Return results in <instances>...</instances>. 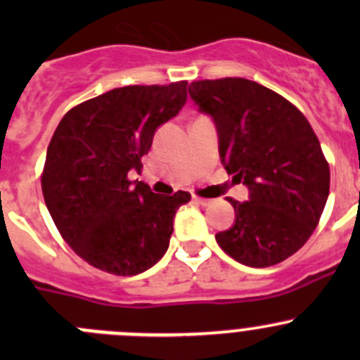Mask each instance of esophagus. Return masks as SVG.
I'll use <instances>...</instances> for the list:
<instances>
[{"mask_svg": "<svg viewBox=\"0 0 360 360\" xmlns=\"http://www.w3.org/2000/svg\"><path fill=\"white\" fill-rule=\"evenodd\" d=\"M193 202L198 203V205H202V207H207L212 203V200H207V198H200V197H193Z\"/></svg>", "mask_w": 360, "mask_h": 360, "instance_id": "1", "label": "esophagus"}]
</instances>
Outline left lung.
<instances>
[{
  "mask_svg": "<svg viewBox=\"0 0 360 360\" xmlns=\"http://www.w3.org/2000/svg\"><path fill=\"white\" fill-rule=\"evenodd\" d=\"M212 118L219 158L249 198L219 248L238 263L266 268L292 256L317 226L329 197V165L303 112L274 90L245 78L202 79L188 86Z\"/></svg>",
  "mask_w": 360,
  "mask_h": 360,
  "instance_id": "left-lung-1",
  "label": "left lung"
}]
</instances>
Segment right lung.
<instances>
[{
    "mask_svg": "<svg viewBox=\"0 0 360 360\" xmlns=\"http://www.w3.org/2000/svg\"><path fill=\"white\" fill-rule=\"evenodd\" d=\"M188 82L112 89L69 110L46 150L41 190L64 240L99 270L143 274L162 259L191 195H157L141 170L160 125L186 103Z\"/></svg>",
    "mask_w": 360,
    "mask_h": 360,
    "instance_id": "add662e5",
    "label": "right lung"
}]
</instances>
